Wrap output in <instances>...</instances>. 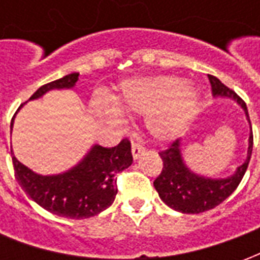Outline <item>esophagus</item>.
<instances>
[{
    "mask_svg": "<svg viewBox=\"0 0 260 260\" xmlns=\"http://www.w3.org/2000/svg\"><path fill=\"white\" fill-rule=\"evenodd\" d=\"M145 152V147L139 145V143H132V157L135 158H139L142 153Z\"/></svg>",
    "mask_w": 260,
    "mask_h": 260,
    "instance_id": "esophagus-1",
    "label": "esophagus"
}]
</instances>
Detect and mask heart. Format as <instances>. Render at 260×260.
<instances>
[{"label":"heart","instance_id":"b5f03b06","mask_svg":"<svg viewBox=\"0 0 260 260\" xmlns=\"http://www.w3.org/2000/svg\"><path fill=\"white\" fill-rule=\"evenodd\" d=\"M115 106L99 99L93 113L111 125H122V113L147 114L146 128L158 141H170L191 121L199 104L195 86L174 75L125 80L114 97Z\"/></svg>","mask_w":260,"mask_h":260}]
</instances>
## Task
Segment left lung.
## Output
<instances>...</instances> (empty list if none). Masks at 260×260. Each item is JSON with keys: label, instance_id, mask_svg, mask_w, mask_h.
<instances>
[{"label": "left lung", "instance_id": "obj_1", "mask_svg": "<svg viewBox=\"0 0 260 260\" xmlns=\"http://www.w3.org/2000/svg\"><path fill=\"white\" fill-rule=\"evenodd\" d=\"M207 76L212 85L213 96L227 97L238 103L244 110L251 126V119L244 100L234 90H231L224 83H221L216 76L213 75H207ZM252 147H253V135L251 128L245 161L235 170L234 174L227 178H209L205 175L196 174L191 169H188V166L182 158L181 141L177 139L166 150L158 153L163 160V170L154 180L153 185L158 192L160 199L177 212L198 214L210 210L225 201L237 189V186L240 185L251 160Z\"/></svg>", "mask_w": 260, "mask_h": 260}]
</instances>
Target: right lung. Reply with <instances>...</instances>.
<instances>
[{"instance_id":"1","label":"right lung","mask_w":260,"mask_h":260,"mask_svg":"<svg viewBox=\"0 0 260 260\" xmlns=\"http://www.w3.org/2000/svg\"><path fill=\"white\" fill-rule=\"evenodd\" d=\"M78 79L79 74L74 72L50 82L39 87L29 100H36L54 89H72ZM11 154L16 178L26 193L47 212L75 220L93 217L111 206L118 192L115 175L134 161L128 139H122L114 147L93 145L75 167L54 175L37 174L20 163L12 150Z\"/></svg>"}]
</instances>
